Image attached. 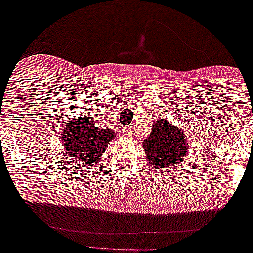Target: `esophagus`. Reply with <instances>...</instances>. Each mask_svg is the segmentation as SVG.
Segmentation results:
<instances>
[{
    "mask_svg": "<svg viewBox=\"0 0 253 253\" xmlns=\"http://www.w3.org/2000/svg\"><path fill=\"white\" fill-rule=\"evenodd\" d=\"M121 132H122L124 136H130V135L132 134V130H131V127H129V126H124V127H122Z\"/></svg>",
    "mask_w": 253,
    "mask_h": 253,
    "instance_id": "1",
    "label": "esophagus"
}]
</instances>
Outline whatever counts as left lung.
I'll return each mask as SVG.
<instances>
[{"mask_svg": "<svg viewBox=\"0 0 253 253\" xmlns=\"http://www.w3.org/2000/svg\"><path fill=\"white\" fill-rule=\"evenodd\" d=\"M188 135L173 126L165 118L157 120L151 126L149 138L143 140L148 161L155 168H168L183 159L188 149Z\"/></svg>", "mask_w": 253, "mask_h": 253, "instance_id": "1", "label": "left lung"}]
</instances>
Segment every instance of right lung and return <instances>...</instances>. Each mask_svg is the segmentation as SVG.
<instances>
[{"instance_id": "right-lung-1", "label": "right lung", "mask_w": 253, "mask_h": 253, "mask_svg": "<svg viewBox=\"0 0 253 253\" xmlns=\"http://www.w3.org/2000/svg\"><path fill=\"white\" fill-rule=\"evenodd\" d=\"M114 131L98 129L93 121V115H82L80 119L69 121L63 132L61 141L68 155L77 159L78 164L94 165L105 151L106 146L114 139Z\"/></svg>"}]
</instances>
